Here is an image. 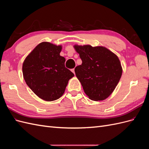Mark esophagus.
<instances>
[{"mask_svg": "<svg viewBox=\"0 0 149 149\" xmlns=\"http://www.w3.org/2000/svg\"><path fill=\"white\" fill-rule=\"evenodd\" d=\"M71 71L73 72V73H74V74H75V72H74V69L73 68V69H71Z\"/></svg>", "mask_w": 149, "mask_h": 149, "instance_id": "1", "label": "esophagus"}]
</instances>
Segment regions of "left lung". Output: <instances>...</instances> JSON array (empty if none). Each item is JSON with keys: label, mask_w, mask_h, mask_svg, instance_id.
<instances>
[{"label": "left lung", "mask_w": 149, "mask_h": 149, "mask_svg": "<svg viewBox=\"0 0 149 149\" xmlns=\"http://www.w3.org/2000/svg\"><path fill=\"white\" fill-rule=\"evenodd\" d=\"M74 48L82 60L74 71L85 94L93 101L106 100L114 91L123 73L119 58L102 46L75 45Z\"/></svg>", "instance_id": "left-lung-1"}]
</instances>
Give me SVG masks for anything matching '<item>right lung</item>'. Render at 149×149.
<instances>
[{
  "label": "right lung",
  "mask_w": 149,
  "mask_h": 149,
  "mask_svg": "<svg viewBox=\"0 0 149 149\" xmlns=\"http://www.w3.org/2000/svg\"><path fill=\"white\" fill-rule=\"evenodd\" d=\"M61 45L43 42L26 57L22 66L28 86L42 100L52 101L64 94L68 81L74 76L65 66L60 56Z\"/></svg>",
  "instance_id": "1"
}]
</instances>
